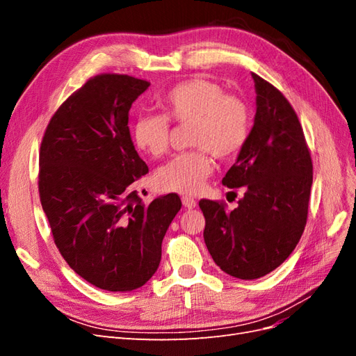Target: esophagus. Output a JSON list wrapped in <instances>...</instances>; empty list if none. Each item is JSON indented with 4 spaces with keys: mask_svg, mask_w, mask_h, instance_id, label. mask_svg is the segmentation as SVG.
I'll use <instances>...</instances> for the list:
<instances>
[{
    "mask_svg": "<svg viewBox=\"0 0 356 356\" xmlns=\"http://www.w3.org/2000/svg\"><path fill=\"white\" fill-rule=\"evenodd\" d=\"M182 204H184L186 208H188V209H193V208H196V204H197V202L193 199V197H190V196H182Z\"/></svg>",
    "mask_w": 356,
    "mask_h": 356,
    "instance_id": "34e87169",
    "label": "esophagus"
}]
</instances>
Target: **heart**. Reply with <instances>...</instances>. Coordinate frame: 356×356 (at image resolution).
<instances>
[{"label":"heart","mask_w":356,"mask_h":356,"mask_svg":"<svg viewBox=\"0 0 356 356\" xmlns=\"http://www.w3.org/2000/svg\"><path fill=\"white\" fill-rule=\"evenodd\" d=\"M163 114H139L132 123L134 144L159 157L170 143V123L191 124L190 144L196 149L181 153L160 166L156 184L166 191L197 193L213 170L211 153L230 159L242 152L251 135V110L236 95L225 93L218 83L193 79L172 88L160 99Z\"/></svg>","instance_id":"1"}]
</instances>
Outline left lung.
Listing matches in <instances>:
<instances>
[{
  "mask_svg": "<svg viewBox=\"0 0 356 356\" xmlns=\"http://www.w3.org/2000/svg\"><path fill=\"white\" fill-rule=\"evenodd\" d=\"M257 113L236 163L222 178L243 187L238 208L202 199L203 238L215 264L239 279L275 270L294 251L305 232L314 165L298 117L273 84L252 72ZM234 193V191H232Z\"/></svg>",
  "mask_w": 356,
  "mask_h": 356,
  "instance_id": "8db88e82",
  "label": "left lung"
}]
</instances>
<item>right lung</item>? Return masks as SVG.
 Here are the masks:
<instances>
[{"label": "right lung", "mask_w": 356, "mask_h": 356, "mask_svg": "<svg viewBox=\"0 0 356 356\" xmlns=\"http://www.w3.org/2000/svg\"><path fill=\"white\" fill-rule=\"evenodd\" d=\"M149 83L99 74L53 114L40 147L38 191L63 260L89 284L124 293L160 264L161 241L181 209L175 193L144 204L148 174L129 131V110Z\"/></svg>", "instance_id": "right-lung-1"}]
</instances>
